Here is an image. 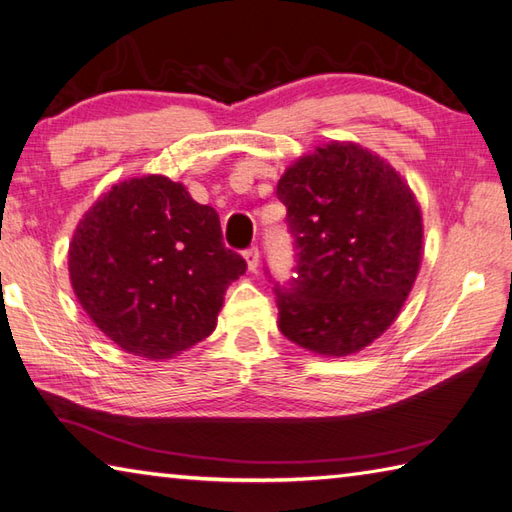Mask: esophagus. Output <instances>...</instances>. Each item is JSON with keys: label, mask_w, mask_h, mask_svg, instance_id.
Masks as SVG:
<instances>
[{"label": "esophagus", "mask_w": 512, "mask_h": 512, "mask_svg": "<svg viewBox=\"0 0 512 512\" xmlns=\"http://www.w3.org/2000/svg\"><path fill=\"white\" fill-rule=\"evenodd\" d=\"M245 260H247V267H249V271H256V269H258V263H260V252H258V247L247 249V252H245Z\"/></svg>", "instance_id": "1"}]
</instances>
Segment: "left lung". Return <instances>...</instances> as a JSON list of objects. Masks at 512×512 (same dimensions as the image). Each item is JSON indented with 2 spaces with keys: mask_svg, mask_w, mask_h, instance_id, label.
<instances>
[{
  "mask_svg": "<svg viewBox=\"0 0 512 512\" xmlns=\"http://www.w3.org/2000/svg\"><path fill=\"white\" fill-rule=\"evenodd\" d=\"M298 267L276 289L278 327L298 347L342 358L400 316L424 252L420 203L393 165L360 143L331 141L280 176Z\"/></svg>",
  "mask_w": 512,
  "mask_h": 512,
  "instance_id": "8db88e82",
  "label": "left lung"
}]
</instances>
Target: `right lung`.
Listing matches in <instances>:
<instances>
[{
  "mask_svg": "<svg viewBox=\"0 0 512 512\" xmlns=\"http://www.w3.org/2000/svg\"><path fill=\"white\" fill-rule=\"evenodd\" d=\"M245 269L225 247L214 207L163 174L112 185L68 247L83 311L117 347L148 360L174 358L210 336L227 287Z\"/></svg>",
  "mask_w": 512,
  "mask_h": 512,
  "instance_id": "add662e5",
  "label": "right lung"
}]
</instances>
